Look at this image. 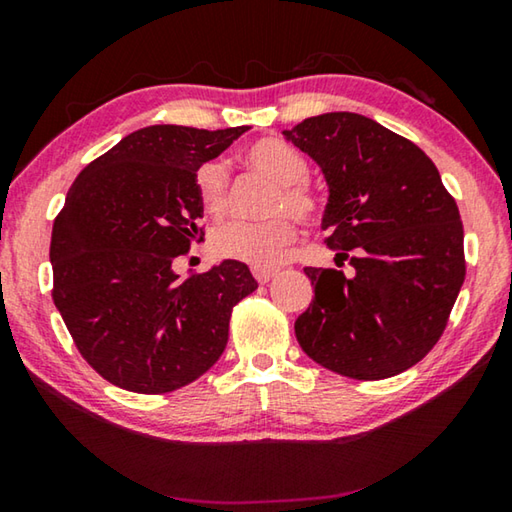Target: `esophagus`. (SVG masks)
Here are the masks:
<instances>
[{
	"instance_id": "34e87169",
	"label": "esophagus",
	"mask_w": 512,
	"mask_h": 512,
	"mask_svg": "<svg viewBox=\"0 0 512 512\" xmlns=\"http://www.w3.org/2000/svg\"><path fill=\"white\" fill-rule=\"evenodd\" d=\"M253 275H255V280L259 284H266V282L273 280L277 271H273V268H253Z\"/></svg>"
}]
</instances>
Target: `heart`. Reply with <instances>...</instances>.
<instances>
[{"mask_svg": "<svg viewBox=\"0 0 512 512\" xmlns=\"http://www.w3.org/2000/svg\"><path fill=\"white\" fill-rule=\"evenodd\" d=\"M244 162L277 185L271 214H289L300 223H311L323 212L318 194L307 185L309 162L291 144L273 137L259 140L244 151ZM194 185L205 212L219 216L228 210L230 178L221 160L203 162L196 169ZM293 239L296 230L287 216L266 223L228 221L214 228L210 248L221 259H237L253 268H275L284 262Z\"/></svg>", "mask_w": 512, "mask_h": 512, "instance_id": "1", "label": "heart"}]
</instances>
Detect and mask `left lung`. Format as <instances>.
Wrapping results in <instances>:
<instances>
[{"instance_id":"1","label":"left lung","mask_w":512,"mask_h":512,"mask_svg":"<svg viewBox=\"0 0 512 512\" xmlns=\"http://www.w3.org/2000/svg\"><path fill=\"white\" fill-rule=\"evenodd\" d=\"M323 169L325 244L352 277L307 266L314 300L296 320L307 357L343 377L409 370L443 336L465 280L463 221L436 164L411 140L354 112L284 131Z\"/></svg>"}]
</instances>
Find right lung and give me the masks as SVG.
I'll return each instance as SVG.
<instances>
[{
  "label": "right lung",
  "instance_id": "add662e5",
  "mask_svg": "<svg viewBox=\"0 0 512 512\" xmlns=\"http://www.w3.org/2000/svg\"><path fill=\"white\" fill-rule=\"evenodd\" d=\"M246 131L140 128L69 187L51 232V298L81 357L110 384L171 393L223 354L232 307L257 289L255 277L235 259L187 280L171 264L205 235L196 169Z\"/></svg>",
  "mask_w": 512,
  "mask_h": 512
}]
</instances>
